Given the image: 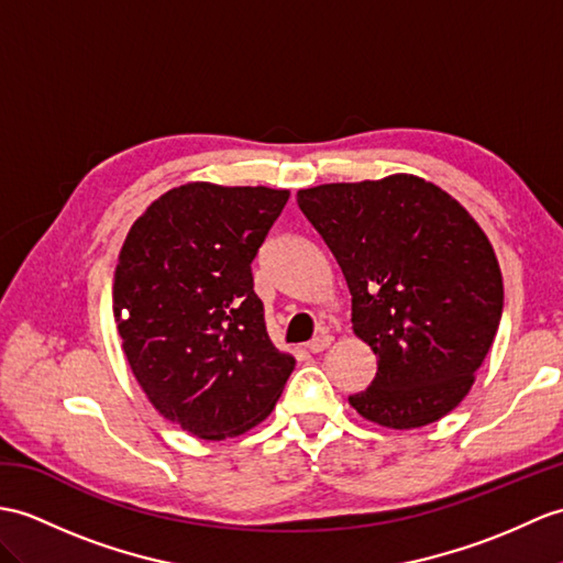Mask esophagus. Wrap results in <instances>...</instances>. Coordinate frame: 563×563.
Here are the masks:
<instances>
[{
    "mask_svg": "<svg viewBox=\"0 0 563 563\" xmlns=\"http://www.w3.org/2000/svg\"><path fill=\"white\" fill-rule=\"evenodd\" d=\"M331 343H333V335L321 333V335H317V338H311V341L307 343V350H309V352H323Z\"/></svg>",
    "mask_w": 563,
    "mask_h": 563,
    "instance_id": "1",
    "label": "esophagus"
}]
</instances>
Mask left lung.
<instances>
[{
  "label": "left lung",
  "mask_w": 563,
  "mask_h": 563,
  "mask_svg": "<svg viewBox=\"0 0 563 563\" xmlns=\"http://www.w3.org/2000/svg\"><path fill=\"white\" fill-rule=\"evenodd\" d=\"M352 295V331L376 355L364 420L417 429L441 420L475 384L504 309V280L477 220L415 175L297 191Z\"/></svg>",
  "instance_id": "1"
}]
</instances>
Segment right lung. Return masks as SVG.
I'll use <instances>...</instances> for the list:
<instances>
[{"label":"right lung","instance_id":"right-lung-1","mask_svg":"<svg viewBox=\"0 0 563 563\" xmlns=\"http://www.w3.org/2000/svg\"><path fill=\"white\" fill-rule=\"evenodd\" d=\"M290 191L189 181L155 199L117 261L112 311L143 394L206 441L276 408L295 357L271 343L252 261Z\"/></svg>","mask_w":563,"mask_h":563}]
</instances>
